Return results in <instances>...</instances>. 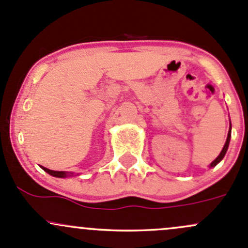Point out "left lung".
I'll return each instance as SVG.
<instances>
[{
    "label": "left lung",
    "mask_w": 248,
    "mask_h": 248,
    "mask_svg": "<svg viewBox=\"0 0 248 248\" xmlns=\"http://www.w3.org/2000/svg\"><path fill=\"white\" fill-rule=\"evenodd\" d=\"M231 137H232V124H231V126H229V132H228V137H227V140H226V144H224L223 149H222L221 154L217 156V158L215 159L214 162H211V164H210V168H214V167H216L217 164H218L219 162L223 159V157L226 156L227 150H228V146H229V141H231Z\"/></svg>",
    "instance_id": "left-lung-1"
}]
</instances>
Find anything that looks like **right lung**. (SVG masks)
Masks as SVG:
<instances>
[{"label":"right lung","instance_id":"add662e5","mask_svg":"<svg viewBox=\"0 0 248 248\" xmlns=\"http://www.w3.org/2000/svg\"><path fill=\"white\" fill-rule=\"evenodd\" d=\"M44 171H46L47 174H50L51 176L55 177H68V176H73L74 172H68V171H56V170H50V169L46 168V167H42Z\"/></svg>","mask_w":248,"mask_h":248}]
</instances>
